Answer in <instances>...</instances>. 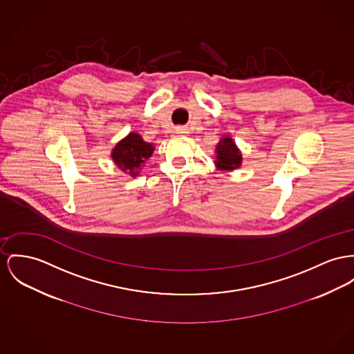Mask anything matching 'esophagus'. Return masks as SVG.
Instances as JSON below:
<instances>
[{"instance_id":"esophagus-1","label":"esophagus","mask_w":354,"mask_h":354,"mask_svg":"<svg viewBox=\"0 0 354 354\" xmlns=\"http://www.w3.org/2000/svg\"><path fill=\"white\" fill-rule=\"evenodd\" d=\"M176 134H178V136H187V134H188V129H187V127H177V129H176Z\"/></svg>"}]
</instances>
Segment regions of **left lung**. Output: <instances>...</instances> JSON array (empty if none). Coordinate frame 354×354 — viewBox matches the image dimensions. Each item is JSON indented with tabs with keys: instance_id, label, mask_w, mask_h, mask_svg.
<instances>
[{
	"instance_id": "1",
	"label": "left lung",
	"mask_w": 354,
	"mask_h": 354,
	"mask_svg": "<svg viewBox=\"0 0 354 354\" xmlns=\"http://www.w3.org/2000/svg\"><path fill=\"white\" fill-rule=\"evenodd\" d=\"M214 165L217 170L232 171L243 164V156L235 141L230 136H224L216 145Z\"/></svg>"
}]
</instances>
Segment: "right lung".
I'll return each instance as SVG.
<instances>
[{
    "label": "right lung",
    "mask_w": 354,
    "mask_h": 354,
    "mask_svg": "<svg viewBox=\"0 0 354 354\" xmlns=\"http://www.w3.org/2000/svg\"><path fill=\"white\" fill-rule=\"evenodd\" d=\"M154 149L153 143L143 141L142 136L131 131L113 147L111 158L123 173L137 177Z\"/></svg>",
    "instance_id": "right-lung-1"
}]
</instances>
